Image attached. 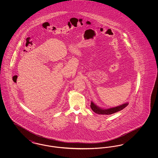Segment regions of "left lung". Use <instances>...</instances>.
<instances>
[{
  "label": "left lung",
  "mask_w": 158,
  "mask_h": 158,
  "mask_svg": "<svg viewBox=\"0 0 158 158\" xmlns=\"http://www.w3.org/2000/svg\"><path fill=\"white\" fill-rule=\"evenodd\" d=\"M128 105L127 102V103H124V104L119 105L118 106H115V107H113L111 108H108V109H102L101 108H99L97 105H95L93 102H91L90 104V108L92 109V110L98 114H102V115H110V114H112L114 113H117L118 111H120L121 110H122L123 109H124L126 106H127Z\"/></svg>",
  "instance_id": "8db88e82"
}]
</instances>
